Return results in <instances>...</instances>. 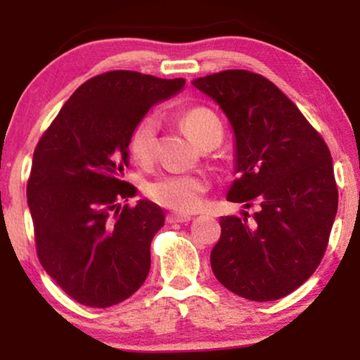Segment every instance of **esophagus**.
<instances>
[{"instance_id": "1", "label": "esophagus", "mask_w": 360, "mask_h": 360, "mask_svg": "<svg viewBox=\"0 0 360 360\" xmlns=\"http://www.w3.org/2000/svg\"><path fill=\"white\" fill-rule=\"evenodd\" d=\"M191 214H186V213H169L167 214V221L169 223H186L191 220Z\"/></svg>"}]
</instances>
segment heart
<instances>
[{
    "label": "heart",
    "instance_id": "1",
    "mask_svg": "<svg viewBox=\"0 0 360 360\" xmlns=\"http://www.w3.org/2000/svg\"><path fill=\"white\" fill-rule=\"evenodd\" d=\"M181 125L198 147L213 139H221V123L208 108H191L181 117ZM159 120L147 115L131 130L128 148L135 162L148 164L154 159ZM208 181L200 174H169L147 184L146 193L157 205L177 212H193L203 201Z\"/></svg>",
    "mask_w": 360,
    "mask_h": 360
}]
</instances>
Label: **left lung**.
Wrapping results in <instances>:
<instances>
[{
    "label": "left lung",
    "mask_w": 360,
    "mask_h": 360,
    "mask_svg": "<svg viewBox=\"0 0 360 360\" xmlns=\"http://www.w3.org/2000/svg\"><path fill=\"white\" fill-rule=\"evenodd\" d=\"M193 86L220 106L233 130L237 179L226 200L257 201L252 221L221 217L212 269L226 289L274 301L298 289L323 257L337 214L332 155L286 94L259 74L223 71Z\"/></svg>",
    "instance_id": "8db88e82"
}]
</instances>
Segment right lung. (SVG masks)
<instances>
[{
  "label": "right lung",
  "instance_id": "obj_1",
  "mask_svg": "<svg viewBox=\"0 0 360 360\" xmlns=\"http://www.w3.org/2000/svg\"><path fill=\"white\" fill-rule=\"evenodd\" d=\"M184 84L134 71L91 77L37 143L27 184L37 254L77 303L113 307L147 279L164 212L148 200L120 205L137 193L123 181L128 139L152 106Z\"/></svg>",
  "mask_w": 360,
  "mask_h": 360
}]
</instances>
